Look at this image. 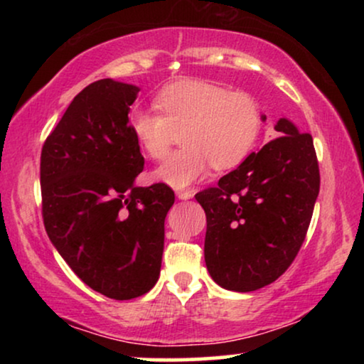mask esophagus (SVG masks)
Returning a JSON list of instances; mask_svg holds the SVG:
<instances>
[{"label":"esophagus","instance_id":"obj_1","mask_svg":"<svg viewBox=\"0 0 364 364\" xmlns=\"http://www.w3.org/2000/svg\"><path fill=\"white\" fill-rule=\"evenodd\" d=\"M193 197V192L191 191H178L177 192V198H181V200H188V198Z\"/></svg>","mask_w":364,"mask_h":364}]
</instances>
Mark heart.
<instances>
[{
	"instance_id": "heart-1",
	"label": "heart",
	"mask_w": 364,
	"mask_h": 364,
	"mask_svg": "<svg viewBox=\"0 0 364 364\" xmlns=\"http://www.w3.org/2000/svg\"><path fill=\"white\" fill-rule=\"evenodd\" d=\"M152 111H134L129 119L139 146L161 159L181 134L183 149L154 171V178L172 188H186L210 172L240 164L255 146L262 111L250 94L228 91L205 79H178L154 97Z\"/></svg>"
}]
</instances>
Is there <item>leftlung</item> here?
<instances>
[{"instance_id":"1","label":"left lung","mask_w":364,"mask_h":364,"mask_svg":"<svg viewBox=\"0 0 364 364\" xmlns=\"http://www.w3.org/2000/svg\"><path fill=\"white\" fill-rule=\"evenodd\" d=\"M275 131L277 139L196 196L207 217V270L227 290L255 291L275 282L310 227L320 192L313 139L285 117Z\"/></svg>"}]
</instances>
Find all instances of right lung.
<instances>
[{
	"label": "right lung",
	"mask_w": 364,
	"mask_h": 364,
	"mask_svg": "<svg viewBox=\"0 0 364 364\" xmlns=\"http://www.w3.org/2000/svg\"><path fill=\"white\" fill-rule=\"evenodd\" d=\"M139 91L114 79L89 84L41 152L49 240L87 287L114 300L137 298L156 285L164 222L176 200L166 183L134 186L144 168L129 126Z\"/></svg>",
	"instance_id": "add662e5"
}]
</instances>
